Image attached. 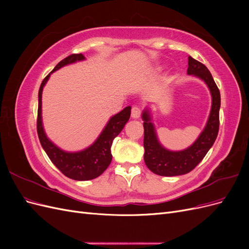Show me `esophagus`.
Returning <instances> with one entry per match:
<instances>
[{"label":"esophagus","mask_w":249,"mask_h":249,"mask_svg":"<svg viewBox=\"0 0 249 249\" xmlns=\"http://www.w3.org/2000/svg\"><path fill=\"white\" fill-rule=\"evenodd\" d=\"M140 114H141V109H140V107L134 106V107L132 108L131 116H132L133 118H139V117H140Z\"/></svg>","instance_id":"1"}]
</instances>
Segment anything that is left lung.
<instances>
[{
    "label": "left lung",
    "mask_w": 249,
    "mask_h": 249,
    "mask_svg": "<svg viewBox=\"0 0 249 249\" xmlns=\"http://www.w3.org/2000/svg\"><path fill=\"white\" fill-rule=\"evenodd\" d=\"M187 73L200 79L208 86L212 97L210 115L199 136L189 147L182 150H170L164 147L158 138L150 110L148 108L143 110L141 117L144 122V162L148 169L158 176L176 177L190 172L197 166L212 147L219 130L220 92L212 74L205 65L191 56L188 57Z\"/></svg>",
    "instance_id": "1"
}]
</instances>
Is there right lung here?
<instances>
[{"label": "right lung", "instance_id": "right-lung-1", "mask_svg": "<svg viewBox=\"0 0 249 249\" xmlns=\"http://www.w3.org/2000/svg\"><path fill=\"white\" fill-rule=\"evenodd\" d=\"M86 58L82 54H73L60 61L55 69L43 79L38 91V114H37V133L40 144L47 153L53 164L64 176L74 180H89L100 177L108 168L112 161L111 145L113 139L123 131L131 116V106L113 115L105 125L100 136L88 147L79 152H66L57 146L47 136L42 124V90L51 74L63 66L84 61Z\"/></svg>", "mask_w": 249, "mask_h": 249}]
</instances>
